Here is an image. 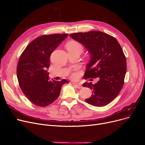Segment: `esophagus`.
Segmentation results:
<instances>
[{
  "mask_svg": "<svg viewBox=\"0 0 145 145\" xmlns=\"http://www.w3.org/2000/svg\"><path fill=\"white\" fill-rule=\"evenodd\" d=\"M72 84L75 86V88H78V89H81L82 88V85L78 83H76V82H72Z\"/></svg>",
  "mask_w": 145,
  "mask_h": 145,
  "instance_id": "34e87169",
  "label": "esophagus"
}]
</instances>
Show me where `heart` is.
<instances>
[{
  "label": "heart",
  "mask_w": 145,
  "mask_h": 145,
  "mask_svg": "<svg viewBox=\"0 0 145 145\" xmlns=\"http://www.w3.org/2000/svg\"><path fill=\"white\" fill-rule=\"evenodd\" d=\"M66 48L67 50H76L79 52L80 53L83 50V47L82 44L76 42V41H71L66 44ZM74 77V74L72 75V78Z\"/></svg>",
  "instance_id": "b5f03b06"
}]
</instances>
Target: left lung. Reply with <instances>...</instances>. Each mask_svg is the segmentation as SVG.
I'll use <instances>...</instances> for the list:
<instances>
[{
    "mask_svg": "<svg viewBox=\"0 0 145 145\" xmlns=\"http://www.w3.org/2000/svg\"><path fill=\"white\" fill-rule=\"evenodd\" d=\"M70 36L84 46L89 53L84 78L99 79L95 84H83L93 92L86 102L97 107L107 105L117 97L124 84L126 59L120 44L114 37L100 31L75 33Z\"/></svg>",
    "mask_w": 145,
    "mask_h": 145,
    "instance_id": "1",
    "label": "left lung"
}]
</instances>
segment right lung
Returning a JSON list of instances; mask_svg holds the SVG:
<instances>
[{
    "mask_svg": "<svg viewBox=\"0 0 145 145\" xmlns=\"http://www.w3.org/2000/svg\"><path fill=\"white\" fill-rule=\"evenodd\" d=\"M68 34H53L38 37L30 42L21 55L17 66L20 88L34 105L45 107L57 99L62 85L69 83L49 80L48 69L52 53Z\"/></svg>",
    "mask_w": 145,
    "mask_h": 145,
    "instance_id": "add662e5",
    "label": "right lung"
}]
</instances>
